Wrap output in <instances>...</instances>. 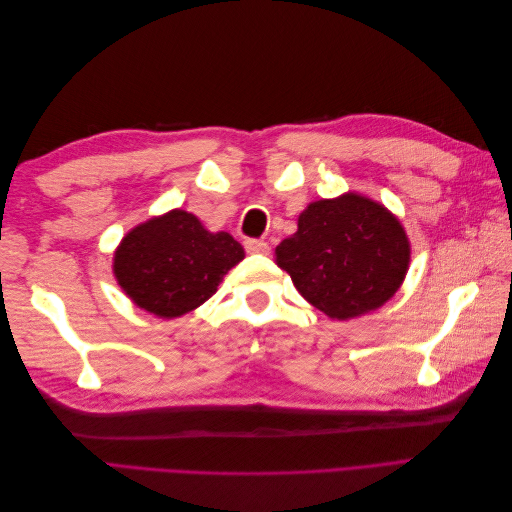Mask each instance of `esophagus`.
Here are the masks:
<instances>
[{
    "label": "esophagus",
    "mask_w": 512,
    "mask_h": 512,
    "mask_svg": "<svg viewBox=\"0 0 512 512\" xmlns=\"http://www.w3.org/2000/svg\"><path fill=\"white\" fill-rule=\"evenodd\" d=\"M245 250L250 254H269V243L267 241H260V239H245Z\"/></svg>",
    "instance_id": "esophagus-1"
}]
</instances>
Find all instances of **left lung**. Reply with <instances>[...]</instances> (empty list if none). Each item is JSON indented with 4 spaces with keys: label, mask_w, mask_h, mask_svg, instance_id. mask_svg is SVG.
<instances>
[{
    "label": "left lung",
    "mask_w": 512,
    "mask_h": 512,
    "mask_svg": "<svg viewBox=\"0 0 512 512\" xmlns=\"http://www.w3.org/2000/svg\"><path fill=\"white\" fill-rule=\"evenodd\" d=\"M301 297L329 318L378 309L399 290L410 241L395 215L361 194L322 198L299 215V228L275 247Z\"/></svg>",
    "instance_id": "obj_1"
}]
</instances>
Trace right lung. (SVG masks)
I'll use <instances>...</instances> for the list:
<instances>
[{"label": "right lung", "instance_id": "add662e5", "mask_svg": "<svg viewBox=\"0 0 512 512\" xmlns=\"http://www.w3.org/2000/svg\"><path fill=\"white\" fill-rule=\"evenodd\" d=\"M243 258L241 243L228 232H209L196 215L173 209L121 239L113 273L145 312L179 318L215 294L224 275Z\"/></svg>", "mask_w": 512, "mask_h": 512}]
</instances>
